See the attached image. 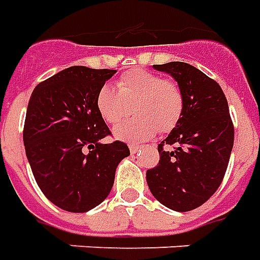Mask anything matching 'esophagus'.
Wrapping results in <instances>:
<instances>
[{"instance_id": "34e87169", "label": "esophagus", "mask_w": 260, "mask_h": 260, "mask_svg": "<svg viewBox=\"0 0 260 260\" xmlns=\"http://www.w3.org/2000/svg\"><path fill=\"white\" fill-rule=\"evenodd\" d=\"M139 151V146L138 145H129V152L131 153H137Z\"/></svg>"}]
</instances>
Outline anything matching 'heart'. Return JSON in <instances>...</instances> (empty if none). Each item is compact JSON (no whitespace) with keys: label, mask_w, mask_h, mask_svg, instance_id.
I'll use <instances>...</instances> for the list:
<instances>
[{"label":"heart","mask_w":260,"mask_h":260,"mask_svg":"<svg viewBox=\"0 0 260 260\" xmlns=\"http://www.w3.org/2000/svg\"><path fill=\"white\" fill-rule=\"evenodd\" d=\"M95 105L109 125L121 122L134 107L135 118L114 128L118 141L138 144L158 132L174 129L183 112V95L179 86L144 70H131L121 75L116 86L105 84L98 89Z\"/></svg>","instance_id":"1"}]
</instances>
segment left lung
<instances>
[{
	"mask_svg": "<svg viewBox=\"0 0 260 260\" xmlns=\"http://www.w3.org/2000/svg\"><path fill=\"white\" fill-rule=\"evenodd\" d=\"M178 82L183 95L179 122L159 145V164L146 171L151 193L176 212L199 208L216 192L234 148V125L218 82L185 62L153 65ZM164 144H175L172 151Z\"/></svg>",
	"mask_w": 260,
	"mask_h": 260,
	"instance_id": "8db88e82",
	"label": "left lung"
}]
</instances>
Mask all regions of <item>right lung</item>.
Here are the masks:
<instances>
[{
    "mask_svg": "<svg viewBox=\"0 0 260 260\" xmlns=\"http://www.w3.org/2000/svg\"><path fill=\"white\" fill-rule=\"evenodd\" d=\"M115 70L70 67L35 86L24 125L26 159L42 193L63 211L82 213L105 201L126 144H104L109 128L95 98Z\"/></svg>",
    "mask_w": 260,
    "mask_h": 260,
    "instance_id": "right-lung-1",
    "label": "right lung"
}]
</instances>
